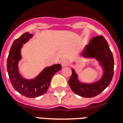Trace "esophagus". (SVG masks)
Segmentation results:
<instances>
[{
	"instance_id": "obj_1",
	"label": "esophagus",
	"mask_w": 123,
	"mask_h": 123,
	"mask_svg": "<svg viewBox=\"0 0 123 123\" xmlns=\"http://www.w3.org/2000/svg\"><path fill=\"white\" fill-rule=\"evenodd\" d=\"M61 64L62 66H66L69 64V61L68 59H64L61 60Z\"/></svg>"
}]
</instances>
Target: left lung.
Listing matches in <instances>:
<instances>
[{"mask_svg":"<svg viewBox=\"0 0 123 123\" xmlns=\"http://www.w3.org/2000/svg\"><path fill=\"white\" fill-rule=\"evenodd\" d=\"M81 55L97 60L103 68V75L99 80L91 84L82 83L79 81L75 70L72 69V75L68 81L69 87L75 94L82 97H94L103 91L112 79L114 66L112 53L106 39L99 36L91 39L89 44L85 46Z\"/></svg>","mask_w":123,"mask_h":123,"instance_id":"obj_1","label":"left lung"}]
</instances>
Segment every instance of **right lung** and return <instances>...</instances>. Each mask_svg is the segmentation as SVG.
<instances>
[{
    "label": "right lung",
    "mask_w": 123,
    "mask_h": 123,
    "mask_svg": "<svg viewBox=\"0 0 123 123\" xmlns=\"http://www.w3.org/2000/svg\"><path fill=\"white\" fill-rule=\"evenodd\" d=\"M32 36V34L25 32L15 39L7 60V70L12 87L19 93L27 98H36L45 93L52 77L62 68L59 64H54L45 68L34 79H25L22 77L18 69V62L22 59L21 48Z\"/></svg>",
    "instance_id": "obj_1"
}]
</instances>
